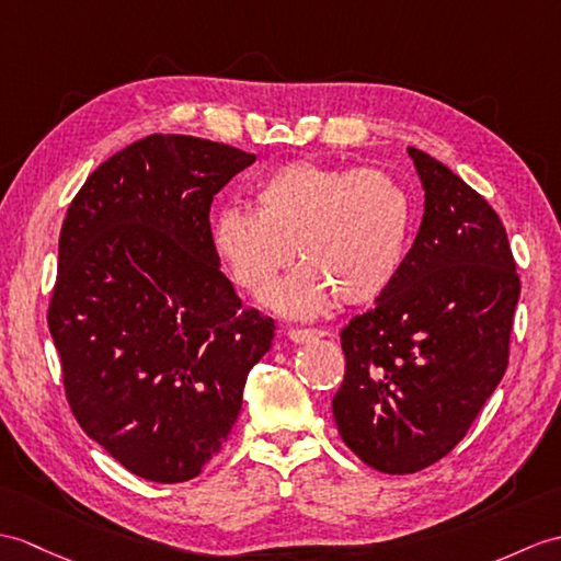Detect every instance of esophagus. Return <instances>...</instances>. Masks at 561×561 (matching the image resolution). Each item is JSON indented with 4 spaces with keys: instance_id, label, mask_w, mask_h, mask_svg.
<instances>
[{
    "instance_id": "1",
    "label": "esophagus",
    "mask_w": 561,
    "mask_h": 561,
    "mask_svg": "<svg viewBox=\"0 0 561 561\" xmlns=\"http://www.w3.org/2000/svg\"><path fill=\"white\" fill-rule=\"evenodd\" d=\"M286 334H289V340H291L294 344H306V342L320 340V336H324L322 330H289Z\"/></svg>"
}]
</instances>
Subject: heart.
<instances>
[{
  "mask_svg": "<svg viewBox=\"0 0 561 561\" xmlns=\"http://www.w3.org/2000/svg\"><path fill=\"white\" fill-rule=\"evenodd\" d=\"M255 203L221 207L213 249L249 291L265 289L298 253L306 265L265 294L270 308L312 318L334 296L366 306L392 289L409 253L411 201L382 169L296 160L257 181Z\"/></svg>",
  "mask_w": 561,
  "mask_h": 561,
  "instance_id": "1",
  "label": "heart"
}]
</instances>
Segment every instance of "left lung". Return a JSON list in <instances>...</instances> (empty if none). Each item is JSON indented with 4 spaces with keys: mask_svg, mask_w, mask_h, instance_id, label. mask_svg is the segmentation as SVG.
<instances>
[{
    "mask_svg": "<svg viewBox=\"0 0 561 561\" xmlns=\"http://www.w3.org/2000/svg\"><path fill=\"white\" fill-rule=\"evenodd\" d=\"M423 221L392 289L342 330L332 399L346 447L407 476L459 445L510 363L520 282L497 213L449 167L409 148Z\"/></svg>",
    "mask_w": 561,
    "mask_h": 561,
    "instance_id": "8db88e82",
    "label": "left lung"
}]
</instances>
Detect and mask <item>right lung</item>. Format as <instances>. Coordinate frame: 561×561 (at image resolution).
<instances>
[{"instance_id":"obj_1","label":"right lung","mask_w":561,"mask_h":561,"mask_svg":"<svg viewBox=\"0 0 561 561\" xmlns=\"http://www.w3.org/2000/svg\"><path fill=\"white\" fill-rule=\"evenodd\" d=\"M255 154L152 134L85 179L59 233L47 312L69 407L126 471L184 483L239 419L275 320L241 308L210 205Z\"/></svg>"}]
</instances>
